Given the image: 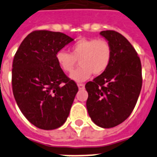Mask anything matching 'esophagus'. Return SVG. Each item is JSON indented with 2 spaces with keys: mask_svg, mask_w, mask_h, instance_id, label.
<instances>
[{
  "mask_svg": "<svg viewBox=\"0 0 157 157\" xmlns=\"http://www.w3.org/2000/svg\"><path fill=\"white\" fill-rule=\"evenodd\" d=\"M79 89H85V85L84 84H77Z\"/></svg>",
  "mask_w": 157,
  "mask_h": 157,
  "instance_id": "obj_1",
  "label": "esophagus"
}]
</instances>
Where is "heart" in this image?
<instances>
[{"label": "heart", "instance_id": "b5f03b06", "mask_svg": "<svg viewBox=\"0 0 157 157\" xmlns=\"http://www.w3.org/2000/svg\"><path fill=\"white\" fill-rule=\"evenodd\" d=\"M71 53L59 50L56 53V60L64 72L73 70L76 60H80L81 68L70 74V78L76 82H83L93 74H102L109 67L112 59L111 44L105 39H81L72 44Z\"/></svg>", "mask_w": 157, "mask_h": 157}]
</instances>
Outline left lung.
Segmentation results:
<instances>
[{"label":"left lung","instance_id":"8db88e82","mask_svg":"<svg viewBox=\"0 0 157 157\" xmlns=\"http://www.w3.org/2000/svg\"><path fill=\"white\" fill-rule=\"evenodd\" d=\"M113 50L108 68L85 85L86 107L97 126L113 128L129 117L142 87L141 63L130 42L113 30L100 33Z\"/></svg>","mask_w":157,"mask_h":157}]
</instances>
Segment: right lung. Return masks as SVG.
<instances>
[{
  "label": "right lung",
  "mask_w": 157,
  "mask_h": 157,
  "mask_svg": "<svg viewBox=\"0 0 157 157\" xmlns=\"http://www.w3.org/2000/svg\"><path fill=\"white\" fill-rule=\"evenodd\" d=\"M72 40L59 32L34 31L24 39L14 56V98L26 119L40 129L63 125L78 92L56 60V52Z\"/></svg>",
  "instance_id": "obj_1"
}]
</instances>
